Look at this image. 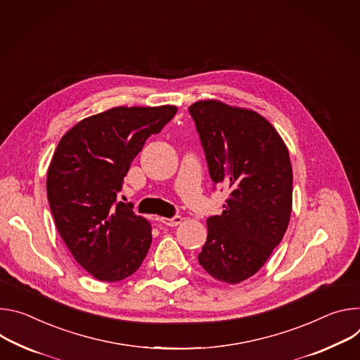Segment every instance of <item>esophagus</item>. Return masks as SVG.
I'll use <instances>...</instances> for the list:
<instances>
[{"label":"esophagus","mask_w":360,"mask_h":360,"mask_svg":"<svg viewBox=\"0 0 360 360\" xmlns=\"http://www.w3.org/2000/svg\"><path fill=\"white\" fill-rule=\"evenodd\" d=\"M160 221H162V223H163V224H166V226L176 227V226H179V224L183 221V217H181V216H174V217H172V219L162 217V219H160Z\"/></svg>","instance_id":"esophagus-1"}]
</instances>
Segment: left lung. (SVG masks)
<instances>
[{
    "instance_id": "left-lung-1",
    "label": "left lung",
    "mask_w": 360,
    "mask_h": 360,
    "mask_svg": "<svg viewBox=\"0 0 360 360\" xmlns=\"http://www.w3.org/2000/svg\"><path fill=\"white\" fill-rule=\"evenodd\" d=\"M188 111L213 183L230 190L223 213L207 219L198 263L220 282L240 283L262 269L286 233L293 193L289 151L253 110L205 100Z\"/></svg>"
}]
</instances>
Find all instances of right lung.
Segmentation results:
<instances>
[{
  "label": "right lung",
  "mask_w": 360,
  "mask_h": 360,
  "mask_svg": "<svg viewBox=\"0 0 360 360\" xmlns=\"http://www.w3.org/2000/svg\"><path fill=\"white\" fill-rule=\"evenodd\" d=\"M176 112V105L114 107L77 123L54 151L47 197L57 230L75 262L101 282L123 281L147 256L151 226L117 195L146 140Z\"/></svg>",
  "instance_id": "right-lung-1"
}]
</instances>
